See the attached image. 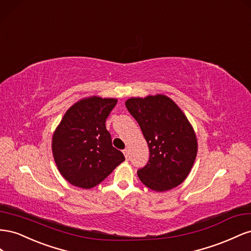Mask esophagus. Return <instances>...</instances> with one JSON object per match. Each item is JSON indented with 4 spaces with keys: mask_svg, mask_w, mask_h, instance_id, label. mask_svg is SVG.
Segmentation results:
<instances>
[{
    "mask_svg": "<svg viewBox=\"0 0 251 251\" xmlns=\"http://www.w3.org/2000/svg\"><path fill=\"white\" fill-rule=\"evenodd\" d=\"M123 152H124V155H125V157H126V160L128 161V160H129V149H124L123 150Z\"/></svg>",
    "mask_w": 251,
    "mask_h": 251,
    "instance_id": "34e87169",
    "label": "esophagus"
}]
</instances>
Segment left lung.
Wrapping results in <instances>:
<instances>
[{
  "label": "left lung",
  "mask_w": 251,
  "mask_h": 251,
  "mask_svg": "<svg viewBox=\"0 0 251 251\" xmlns=\"http://www.w3.org/2000/svg\"><path fill=\"white\" fill-rule=\"evenodd\" d=\"M125 105L149 147L147 165L138 171L141 182L157 192L174 189L188 176L198 153L189 120L174 100L162 94L129 98Z\"/></svg>",
  "instance_id": "left-lung-1"
}]
</instances>
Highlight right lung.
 Wrapping results in <instances>:
<instances>
[{
	"label": "right lung",
	"mask_w": 251,
	"mask_h": 251,
	"mask_svg": "<svg viewBox=\"0 0 251 251\" xmlns=\"http://www.w3.org/2000/svg\"><path fill=\"white\" fill-rule=\"evenodd\" d=\"M118 102L92 96L70 106L53 131L52 155L60 174L71 185L90 189L125 161L112 146L105 121Z\"/></svg>",
	"instance_id": "add662e5"
}]
</instances>
